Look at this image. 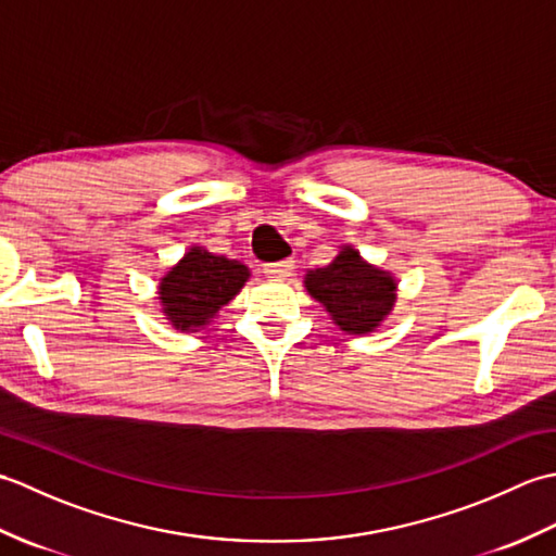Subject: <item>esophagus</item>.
Masks as SVG:
<instances>
[{
	"label": "esophagus",
	"instance_id": "obj_1",
	"mask_svg": "<svg viewBox=\"0 0 556 556\" xmlns=\"http://www.w3.org/2000/svg\"><path fill=\"white\" fill-rule=\"evenodd\" d=\"M293 260H279V263H269L263 267L265 277L267 279H275V281H281V279H289L293 275Z\"/></svg>",
	"mask_w": 556,
	"mask_h": 556
}]
</instances>
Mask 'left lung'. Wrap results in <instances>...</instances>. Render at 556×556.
Masks as SVG:
<instances>
[{"label": "left lung", "instance_id": "left-lung-1", "mask_svg": "<svg viewBox=\"0 0 556 556\" xmlns=\"http://www.w3.org/2000/svg\"><path fill=\"white\" fill-rule=\"evenodd\" d=\"M303 287L344 334L377 332L394 313L399 281L389 269L368 263L351 243L325 267L305 269Z\"/></svg>", "mask_w": 556, "mask_h": 556}]
</instances>
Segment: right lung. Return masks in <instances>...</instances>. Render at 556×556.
<instances>
[{"instance_id":"add662e5","label":"right lung","mask_w":556,"mask_h":556,"mask_svg":"<svg viewBox=\"0 0 556 556\" xmlns=\"http://www.w3.org/2000/svg\"><path fill=\"white\" fill-rule=\"evenodd\" d=\"M251 279L239 260L210 253L203 245H191L179 263L160 277L157 301L162 315L176 332L193 334L215 323L219 311L239 296Z\"/></svg>"}]
</instances>
